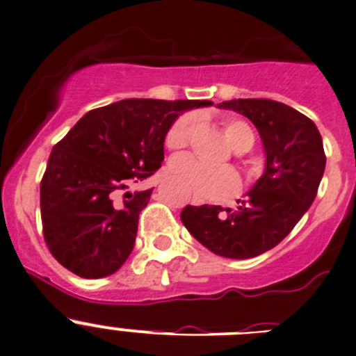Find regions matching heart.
<instances>
[{
	"label": "heart",
	"mask_w": 356,
	"mask_h": 356,
	"mask_svg": "<svg viewBox=\"0 0 356 356\" xmlns=\"http://www.w3.org/2000/svg\"><path fill=\"white\" fill-rule=\"evenodd\" d=\"M195 125L196 115L188 113V115L179 116L165 136V146L170 151L184 149L191 139ZM224 134H226L227 143L238 153L248 151L254 143V134L243 120H226ZM168 172L193 196L200 200H209V202H220V200L229 198L240 188V179L233 168L207 167L191 156L174 158L168 165Z\"/></svg>",
	"instance_id": "1"
}]
</instances>
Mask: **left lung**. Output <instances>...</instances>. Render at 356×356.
<instances>
[{
	"instance_id": "1",
	"label": "left lung",
	"mask_w": 356,
	"mask_h": 356,
	"mask_svg": "<svg viewBox=\"0 0 356 356\" xmlns=\"http://www.w3.org/2000/svg\"><path fill=\"white\" fill-rule=\"evenodd\" d=\"M219 108L247 116L259 130L264 174L236 210L188 205L181 220L213 254L250 259L277 247L312 207L325 170L322 136L308 116L270 99H234Z\"/></svg>"
}]
</instances>
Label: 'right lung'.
Listing matches in <instances>:
<instances>
[{
  "label": "right lung",
  "mask_w": 356,
  "mask_h": 356,
  "mask_svg": "<svg viewBox=\"0 0 356 356\" xmlns=\"http://www.w3.org/2000/svg\"><path fill=\"white\" fill-rule=\"evenodd\" d=\"M210 104L125 99L88 111L55 144L40 205L47 247L64 268L81 278L122 268L153 189L122 191L161 167L165 136L182 111Z\"/></svg>",
  "instance_id": "1"
}]
</instances>
